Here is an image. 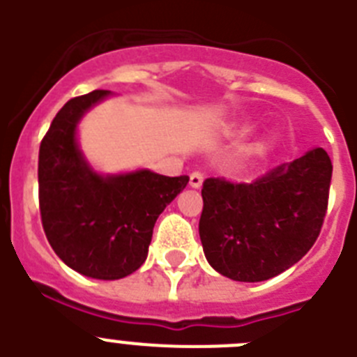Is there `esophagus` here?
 <instances>
[{
  "label": "esophagus",
  "mask_w": 357,
  "mask_h": 357,
  "mask_svg": "<svg viewBox=\"0 0 357 357\" xmlns=\"http://www.w3.org/2000/svg\"><path fill=\"white\" fill-rule=\"evenodd\" d=\"M202 182H204V173L202 172H193L189 175V185L191 188H200Z\"/></svg>",
  "instance_id": "esophagus-1"
}]
</instances>
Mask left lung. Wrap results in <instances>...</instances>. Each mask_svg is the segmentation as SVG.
Returning a JSON list of instances; mask_svg holds the SVG:
<instances>
[{"label":"left lung","instance_id":"left-lung-1","mask_svg":"<svg viewBox=\"0 0 357 357\" xmlns=\"http://www.w3.org/2000/svg\"><path fill=\"white\" fill-rule=\"evenodd\" d=\"M333 162L314 148L252 184L206 178L202 247L211 266L239 282L279 275L304 257L320 234Z\"/></svg>","mask_w":357,"mask_h":357}]
</instances>
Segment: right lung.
<instances>
[{
  "instance_id": "obj_1",
  "label": "right lung",
  "mask_w": 357,
  "mask_h": 357,
  "mask_svg": "<svg viewBox=\"0 0 357 357\" xmlns=\"http://www.w3.org/2000/svg\"><path fill=\"white\" fill-rule=\"evenodd\" d=\"M109 91L71 98L53 118L39 148V209L55 254L85 277L116 280L144 263L153 225L189 176L150 169L98 175L77 144L82 116Z\"/></svg>"
}]
</instances>
